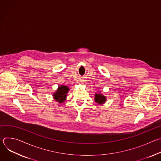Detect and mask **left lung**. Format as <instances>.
Wrapping results in <instances>:
<instances>
[{
  "label": "left lung",
  "instance_id": "left-lung-1",
  "mask_svg": "<svg viewBox=\"0 0 161 161\" xmlns=\"http://www.w3.org/2000/svg\"><path fill=\"white\" fill-rule=\"evenodd\" d=\"M95 101L99 104H103L106 101V97L101 94H96L95 96Z\"/></svg>",
  "mask_w": 161,
  "mask_h": 161
}]
</instances>
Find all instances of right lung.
I'll list each match as a JSON object with an SVG mask.
<instances>
[{
    "label": "right lung",
    "mask_w": 161,
    "mask_h": 161,
    "mask_svg": "<svg viewBox=\"0 0 161 161\" xmlns=\"http://www.w3.org/2000/svg\"><path fill=\"white\" fill-rule=\"evenodd\" d=\"M69 90V88L67 86L61 85L60 86L58 87L56 92L54 93V94H53L54 99L57 101H58L60 103L64 102L65 99L66 95L68 92Z\"/></svg>",
    "instance_id": "1"
}]
</instances>
